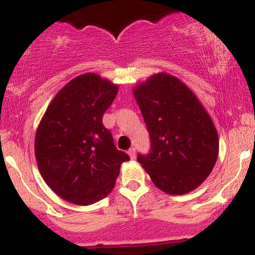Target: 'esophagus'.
Masks as SVG:
<instances>
[{
  "label": "esophagus",
  "instance_id": "obj_1",
  "mask_svg": "<svg viewBox=\"0 0 255 255\" xmlns=\"http://www.w3.org/2000/svg\"><path fill=\"white\" fill-rule=\"evenodd\" d=\"M128 154H129V157L131 158V159H134V158H135V148H134V147L129 148V151H128Z\"/></svg>",
  "mask_w": 255,
  "mask_h": 255
}]
</instances>
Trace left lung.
Returning a JSON list of instances; mask_svg holds the SVG:
<instances>
[{"mask_svg": "<svg viewBox=\"0 0 255 255\" xmlns=\"http://www.w3.org/2000/svg\"><path fill=\"white\" fill-rule=\"evenodd\" d=\"M133 95L151 139V152L137 162L157 188L170 195L194 191L211 174L219 140L211 116L180 79L157 73Z\"/></svg>", "mask_w": 255, "mask_h": 255, "instance_id": "8db88e82", "label": "left lung"}]
</instances>
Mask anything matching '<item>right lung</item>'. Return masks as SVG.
<instances>
[{
	"mask_svg": "<svg viewBox=\"0 0 255 255\" xmlns=\"http://www.w3.org/2000/svg\"><path fill=\"white\" fill-rule=\"evenodd\" d=\"M119 87L85 73L56 93L34 137L38 169L46 184L72 204H95L113 191L129 156L114 145L102 119Z\"/></svg>",
	"mask_w": 255,
	"mask_h": 255,
	"instance_id": "right-lung-1",
	"label": "right lung"
}]
</instances>
